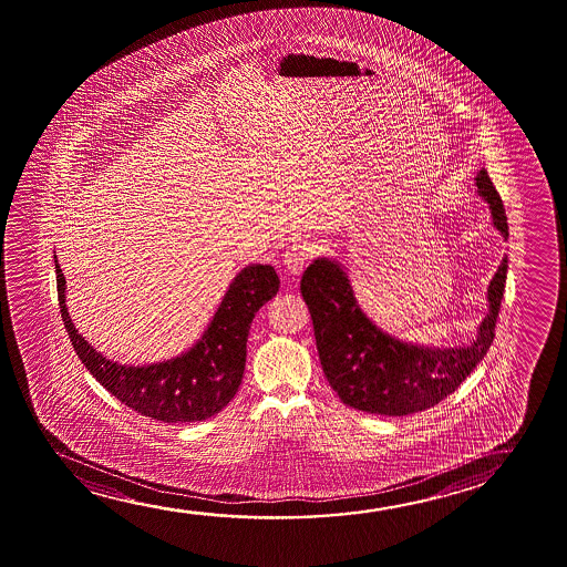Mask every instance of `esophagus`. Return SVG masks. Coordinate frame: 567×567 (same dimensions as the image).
<instances>
[{
    "instance_id": "34e87169",
    "label": "esophagus",
    "mask_w": 567,
    "mask_h": 567,
    "mask_svg": "<svg viewBox=\"0 0 567 567\" xmlns=\"http://www.w3.org/2000/svg\"><path fill=\"white\" fill-rule=\"evenodd\" d=\"M312 245L311 243H307V240H301V243H296L293 247L288 248V252H286V268H288L291 274H299V271L303 270L305 266L309 264V260L312 258Z\"/></svg>"
}]
</instances>
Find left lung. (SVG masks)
Listing matches in <instances>:
<instances>
[{"instance_id":"8db88e82","label":"left lung","mask_w":567,"mask_h":567,"mask_svg":"<svg viewBox=\"0 0 567 567\" xmlns=\"http://www.w3.org/2000/svg\"><path fill=\"white\" fill-rule=\"evenodd\" d=\"M476 186L507 239L505 208L486 168L476 176ZM505 279L507 256L487 289L489 312L478 338L466 348L435 350L384 334L359 309L346 271L327 258L315 260L301 278V296L311 312L328 383L343 404L369 414L408 415L435 406L461 386L494 342Z\"/></svg>"}]
</instances>
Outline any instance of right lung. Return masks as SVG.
I'll return each instance as SVG.
<instances>
[{
	"label": "right lung",
	"mask_w": 567,
	"mask_h": 567,
	"mask_svg": "<svg viewBox=\"0 0 567 567\" xmlns=\"http://www.w3.org/2000/svg\"><path fill=\"white\" fill-rule=\"evenodd\" d=\"M58 301L73 350L112 396L137 414L165 423L202 422L221 412L239 391L247 361L248 330L256 312L279 291L271 266H247L233 279L208 330L181 358L147 368H126L96 353L65 309V278L56 264Z\"/></svg>",
	"instance_id": "add662e5"
}]
</instances>
